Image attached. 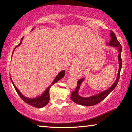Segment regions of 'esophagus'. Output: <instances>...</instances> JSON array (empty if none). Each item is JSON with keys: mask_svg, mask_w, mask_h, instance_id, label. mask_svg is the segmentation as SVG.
<instances>
[{"mask_svg": "<svg viewBox=\"0 0 132 132\" xmlns=\"http://www.w3.org/2000/svg\"><path fill=\"white\" fill-rule=\"evenodd\" d=\"M75 68H76L75 66H71V68H70V70H70V73L74 72V70H75Z\"/></svg>", "mask_w": 132, "mask_h": 132, "instance_id": "34e87169", "label": "esophagus"}]
</instances>
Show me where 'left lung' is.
<instances>
[{"instance_id": "1", "label": "left lung", "mask_w": 132, "mask_h": 132, "mask_svg": "<svg viewBox=\"0 0 132 132\" xmlns=\"http://www.w3.org/2000/svg\"><path fill=\"white\" fill-rule=\"evenodd\" d=\"M109 46H115V47H117L118 50V52H119V55H118V61H119V70H118V73L117 76V78L116 79L115 81L113 83L110 88H108V90H106L98 94H96L95 95L91 96L90 97H80L78 94V91L80 88V85H81V82L82 81H84V79L82 78L81 79H80L78 80L77 81V86L76 88H75L74 91H72L71 93V95L70 98L73 101H74L75 103L77 104L81 105L84 106H92L95 105L100 103V102L102 101V100H104L108 95L110 93L113 89H114L116 86H117L119 81V77H120V70L122 68V62L121 59V52H122V46L119 42L118 41L117 38V37L115 34V33L113 32L112 31H111V41H109V43H107Z\"/></svg>"}]
</instances>
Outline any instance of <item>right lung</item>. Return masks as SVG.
Returning <instances> with one entry per match:
<instances>
[{"mask_svg":"<svg viewBox=\"0 0 132 132\" xmlns=\"http://www.w3.org/2000/svg\"><path fill=\"white\" fill-rule=\"evenodd\" d=\"M34 29V28H33V29L31 31H32ZM23 37L21 39L20 43L18 45H17V46H15V48L17 47L18 46L20 45L21 44L22 41H23ZM15 48H14V50L15 49ZM14 50H13V51H14ZM64 75H65V70L61 71V72H60L59 74L57 75V76L56 77L55 80H53V82L51 84L50 86H49L48 87L46 88V90L44 91V93L42 94L41 96H39V97H37L35 98H28L24 97V96L21 93L20 91L18 90L16 87L15 86V85L14 83H13V82L12 79H11V81H12L13 86H14L15 90L17 91V94H19V95L20 97V98L23 100L24 102H26L27 104H28V105H31V106L35 107V108H42V107H44L45 105H47L49 102V101H50V94H49V90H50V89L51 87V86H52V85L54 84L55 83H56V82L57 81H59V80L62 79V78L64 77Z\"/></svg>","mask_w":132,"mask_h":132,"instance_id":"1","label":"right lung"}]
</instances>
